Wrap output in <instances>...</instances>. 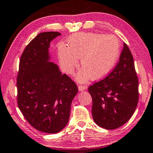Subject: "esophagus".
Listing matches in <instances>:
<instances>
[{"label": "esophagus", "instance_id": "34e87169", "mask_svg": "<svg viewBox=\"0 0 153 153\" xmlns=\"http://www.w3.org/2000/svg\"><path fill=\"white\" fill-rule=\"evenodd\" d=\"M86 89V87L85 85H79V91H83Z\"/></svg>", "mask_w": 153, "mask_h": 153}]
</instances>
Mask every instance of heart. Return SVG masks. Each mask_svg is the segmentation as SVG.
Returning a JSON list of instances; mask_svg holds the SVG:
<instances>
[{
  "instance_id": "1",
  "label": "heart",
  "mask_w": 153,
  "mask_h": 153,
  "mask_svg": "<svg viewBox=\"0 0 153 153\" xmlns=\"http://www.w3.org/2000/svg\"><path fill=\"white\" fill-rule=\"evenodd\" d=\"M121 45L113 35L97 33L75 34L68 40V47L58 49L59 63L65 73L71 74L79 65V58L83 67L76 78L85 82L102 79L113 70L120 56Z\"/></svg>"
}]
</instances>
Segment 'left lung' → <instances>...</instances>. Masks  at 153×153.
<instances>
[{
  "instance_id": "8db88e82",
  "label": "left lung",
  "mask_w": 153,
  "mask_h": 153,
  "mask_svg": "<svg viewBox=\"0 0 153 153\" xmlns=\"http://www.w3.org/2000/svg\"><path fill=\"white\" fill-rule=\"evenodd\" d=\"M139 80L133 57L124 43L114 70L100 81L89 86L94 122L107 130L116 129L132 116L139 101Z\"/></svg>"
}]
</instances>
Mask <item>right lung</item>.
Returning a JSON list of instances; mask_svg holds the SVG:
<instances>
[{
  "label": "right lung",
  "mask_w": 153,
  "mask_h": 153,
  "mask_svg": "<svg viewBox=\"0 0 153 153\" xmlns=\"http://www.w3.org/2000/svg\"><path fill=\"white\" fill-rule=\"evenodd\" d=\"M61 34L40 33L24 50L16 79L17 103L26 120L45 133L60 132L67 125L76 83L49 62L50 43Z\"/></svg>",
  "instance_id": "add662e5"
}]
</instances>
